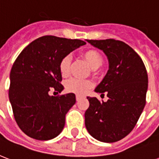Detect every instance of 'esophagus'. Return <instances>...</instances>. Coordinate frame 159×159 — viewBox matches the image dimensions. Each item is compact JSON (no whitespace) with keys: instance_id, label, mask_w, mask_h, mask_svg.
Returning <instances> with one entry per match:
<instances>
[{"instance_id":"34e87169","label":"esophagus","mask_w":159,"mask_h":159,"mask_svg":"<svg viewBox=\"0 0 159 159\" xmlns=\"http://www.w3.org/2000/svg\"><path fill=\"white\" fill-rule=\"evenodd\" d=\"M82 98H83V97L80 96V95H76V99H77V102H78V101H80V100L82 99Z\"/></svg>"}]
</instances>
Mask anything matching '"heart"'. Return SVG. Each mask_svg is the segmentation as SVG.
Masks as SVG:
<instances>
[{
  "label": "heart",
  "mask_w": 159,
  "mask_h": 159,
  "mask_svg": "<svg viewBox=\"0 0 159 159\" xmlns=\"http://www.w3.org/2000/svg\"><path fill=\"white\" fill-rule=\"evenodd\" d=\"M82 57L87 60V62L93 69H97L102 66L103 57L102 54L96 49H87L82 53ZM70 63L71 57L69 55H65L61 58L58 64L60 74L62 77H67L70 72ZM92 82L90 80L71 78L65 83V88L67 92L76 93L77 95H84L92 87Z\"/></svg>",
  "instance_id": "1"
}]
</instances>
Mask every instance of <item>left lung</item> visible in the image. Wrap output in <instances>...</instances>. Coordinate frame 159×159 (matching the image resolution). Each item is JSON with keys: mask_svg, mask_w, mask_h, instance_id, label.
Instances as JSON below:
<instances>
[{"mask_svg": "<svg viewBox=\"0 0 159 159\" xmlns=\"http://www.w3.org/2000/svg\"><path fill=\"white\" fill-rule=\"evenodd\" d=\"M108 57L109 70L95 92L107 94L106 102L87 97L85 125L91 135L105 143L122 139L133 130L146 104L148 74L139 55L122 41L87 39Z\"/></svg>", "mask_w": 159, "mask_h": 159, "instance_id": "1", "label": "left lung"}]
</instances>
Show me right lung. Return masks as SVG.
<instances>
[{"mask_svg":"<svg viewBox=\"0 0 159 159\" xmlns=\"http://www.w3.org/2000/svg\"><path fill=\"white\" fill-rule=\"evenodd\" d=\"M84 44L80 39L43 36L26 46L13 63L9 99L16 123L29 137L48 140L62 132L76 97L73 93L50 97L48 92H62L60 60Z\"/></svg>","mask_w":159,"mask_h":159,"instance_id":"1","label":"right lung"}]
</instances>
